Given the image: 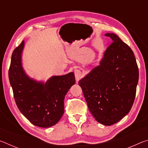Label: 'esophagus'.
<instances>
[{
	"instance_id": "esophagus-1",
	"label": "esophagus",
	"mask_w": 148,
	"mask_h": 148,
	"mask_svg": "<svg viewBox=\"0 0 148 148\" xmlns=\"http://www.w3.org/2000/svg\"><path fill=\"white\" fill-rule=\"evenodd\" d=\"M74 74H75V77H76V82H77L80 79L82 78V72L78 69H76L74 71Z\"/></svg>"
}]
</instances>
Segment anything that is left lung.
Masks as SVG:
<instances>
[{"label": "left lung", "mask_w": 148, "mask_h": 148, "mask_svg": "<svg viewBox=\"0 0 148 148\" xmlns=\"http://www.w3.org/2000/svg\"><path fill=\"white\" fill-rule=\"evenodd\" d=\"M98 66L79 81L89 110L100 123L110 126L129 114L138 82V68L130 47L116 34Z\"/></svg>", "instance_id": "left-lung-1"}]
</instances>
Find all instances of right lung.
Here are the masks:
<instances>
[{
  "mask_svg": "<svg viewBox=\"0 0 148 148\" xmlns=\"http://www.w3.org/2000/svg\"><path fill=\"white\" fill-rule=\"evenodd\" d=\"M25 41L13 51L9 80L17 108L35 126L48 128L57 124L64 114L65 95L76 83L73 72L38 81L27 74L22 64Z\"/></svg>",
  "mask_w": 148,
  "mask_h": 148,
  "instance_id": "right-lung-1",
  "label": "right lung"
}]
</instances>
